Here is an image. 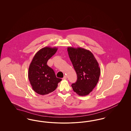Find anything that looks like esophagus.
I'll list each match as a JSON object with an SVG mask.
<instances>
[{
  "label": "esophagus",
  "mask_w": 131,
  "mask_h": 131,
  "mask_svg": "<svg viewBox=\"0 0 131 131\" xmlns=\"http://www.w3.org/2000/svg\"><path fill=\"white\" fill-rule=\"evenodd\" d=\"M62 79L63 80H66V79H67V76H66V75H64V77Z\"/></svg>",
  "instance_id": "34e87169"
}]
</instances>
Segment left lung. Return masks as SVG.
I'll return each instance as SVG.
<instances>
[{
    "label": "left lung",
    "mask_w": 131,
    "mask_h": 131,
    "mask_svg": "<svg viewBox=\"0 0 131 131\" xmlns=\"http://www.w3.org/2000/svg\"><path fill=\"white\" fill-rule=\"evenodd\" d=\"M69 56L77 75V81L72 84L79 96H86L96 86L99 80L101 69L93 53L81 48L69 47Z\"/></svg>",
    "instance_id": "8db88e82"
}]
</instances>
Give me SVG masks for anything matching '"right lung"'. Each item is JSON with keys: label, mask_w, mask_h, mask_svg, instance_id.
Instances as JSON below:
<instances>
[{"label": "right lung", "mask_w": 131, "mask_h": 131, "mask_svg": "<svg viewBox=\"0 0 131 131\" xmlns=\"http://www.w3.org/2000/svg\"><path fill=\"white\" fill-rule=\"evenodd\" d=\"M57 48L46 47L38 51L33 57L28 69V79L33 90L44 95L56 89L62 80L56 78L53 69L47 63L56 52Z\"/></svg>", "instance_id": "right-lung-1"}]
</instances>
